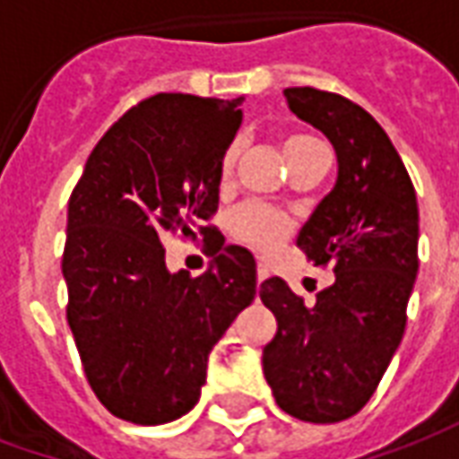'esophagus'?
I'll return each mask as SVG.
<instances>
[{"instance_id": "esophagus-1", "label": "esophagus", "mask_w": 459, "mask_h": 459, "mask_svg": "<svg viewBox=\"0 0 459 459\" xmlns=\"http://www.w3.org/2000/svg\"><path fill=\"white\" fill-rule=\"evenodd\" d=\"M265 278H268V268L263 263H258V282H263Z\"/></svg>"}]
</instances>
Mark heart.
<instances>
[{"instance_id": "b5f03b06", "label": "heart", "mask_w": 459, "mask_h": 459, "mask_svg": "<svg viewBox=\"0 0 459 459\" xmlns=\"http://www.w3.org/2000/svg\"><path fill=\"white\" fill-rule=\"evenodd\" d=\"M317 144H322V142L309 137V134H292L282 142V150H285V157L292 160V157H298V154L312 150ZM233 164H236V150H229L223 157V167H221L223 177H230ZM233 229L238 233V238L248 240L258 248H270L290 233V219L282 211L270 209L265 204H248L233 216Z\"/></svg>"}]
</instances>
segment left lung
Instances as JSON below:
<instances>
[{"label": "left lung", "instance_id": "8db88e82", "mask_svg": "<svg viewBox=\"0 0 459 459\" xmlns=\"http://www.w3.org/2000/svg\"><path fill=\"white\" fill-rule=\"evenodd\" d=\"M285 98L337 152L334 189L298 233L315 265L334 268V282L315 305L282 278L260 285L278 319L263 374L285 413L339 423L368 403L403 339L418 275V201L398 152L364 108L317 88H288Z\"/></svg>", "mask_w": 459, "mask_h": 459}]
</instances>
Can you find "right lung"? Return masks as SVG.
I'll return each mask as SVG.
<instances>
[{
    "instance_id": "right-lung-1",
    "label": "right lung",
    "mask_w": 459,
    "mask_h": 459,
    "mask_svg": "<svg viewBox=\"0 0 459 459\" xmlns=\"http://www.w3.org/2000/svg\"><path fill=\"white\" fill-rule=\"evenodd\" d=\"M243 98L160 93L95 144L68 201V325L88 384L113 415L161 425L189 413L230 322L255 299V258L213 226L223 157ZM201 232L214 255L199 279L171 273L160 243Z\"/></svg>"
}]
</instances>
